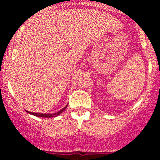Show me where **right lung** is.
<instances>
[{"label":"right lung","mask_w":160,"mask_h":160,"mask_svg":"<svg viewBox=\"0 0 160 160\" xmlns=\"http://www.w3.org/2000/svg\"><path fill=\"white\" fill-rule=\"evenodd\" d=\"M67 108V105H66L65 107L63 108L62 109H61L60 111H59L58 112L56 113H52V114H42V113H34V112H31V111H26L28 114H32V115H35L37 116V117H41V118H55V117H57L58 115H59L60 114H62L64 111L66 110V108Z\"/></svg>","instance_id":"obj_1"}]
</instances>
